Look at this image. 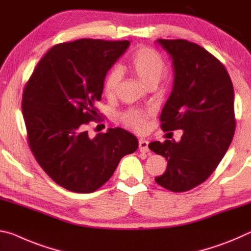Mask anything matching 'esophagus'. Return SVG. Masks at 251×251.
<instances>
[{
  "mask_svg": "<svg viewBox=\"0 0 251 251\" xmlns=\"http://www.w3.org/2000/svg\"><path fill=\"white\" fill-rule=\"evenodd\" d=\"M148 145H149V142H148L146 139H139V150H140L141 152H148V151H149Z\"/></svg>",
  "mask_w": 251,
  "mask_h": 251,
  "instance_id": "obj_1",
  "label": "esophagus"
}]
</instances>
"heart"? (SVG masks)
<instances>
[{
  "mask_svg": "<svg viewBox=\"0 0 251 251\" xmlns=\"http://www.w3.org/2000/svg\"><path fill=\"white\" fill-rule=\"evenodd\" d=\"M131 69L135 76L147 88L155 87L159 83L166 69V64L161 56L154 50L142 48L134 53L131 60ZM121 81V70L118 67L111 68L104 77L103 89L108 96L116 93ZM150 111L130 109L122 114V120L126 126L135 131L146 129L147 120L150 117Z\"/></svg>",
  "mask_w": 251,
  "mask_h": 251,
  "instance_id": "heart-1",
  "label": "heart"
}]
</instances>
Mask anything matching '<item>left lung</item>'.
Here are the masks:
<instances>
[{
  "instance_id": "left-lung-1",
  "label": "left lung",
  "mask_w": 251,
  "mask_h": 251,
  "mask_svg": "<svg viewBox=\"0 0 251 251\" xmlns=\"http://www.w3.org/2000/svg\"><path fill=\"white\" fill-rule=\"evenodd\" d=\"M172 59L175 79L160 121L181 129V140L153 141L149 149L168 161L155 182L174 192L191 190L210 176L235 134L232 82L218 59L187 40H157Z\"/></svg>"
}]
</instances>
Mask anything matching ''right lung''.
Masks as SVG:
<instances>
[{
    "label": "right lung",
    "instance_id": "right-lung-1",
    "mask_svg": "<svg viewBox=\"0 0 251 251\" xmlns=\"http://www.w3.org/2000/svg\"><path fill=\"white\" fill-rule=\"evenodd\" d=\"M129 41L82 39L56 44L40 60L24 88L22 113L36 161L59 186L90 194L108 181L138 139L121 128L90 138L103 82Z\"/></svg>",
    "mask_w": 251,
    "mask_h": 251
}]
</instances>
